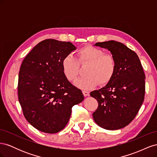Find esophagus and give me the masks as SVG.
Instances as JSON below:
<instances>
[{
    "label": "esophagus",
    "mask_w": 157,
    "mask_h": 157,
    "mask_svg": "<svg viewBox=\"0 0 157 157\" xmlns=\"http://www.w3.org/2000/svg\"><path fill=\"white\" fill-rule=\"evenodd\" d=\"M82 94L84 96L86 97V96H90V92H88V91H85V90H84V91H82Z\"/></svg>",
    "instance_id": "esophagus-1"
}]
</instances>
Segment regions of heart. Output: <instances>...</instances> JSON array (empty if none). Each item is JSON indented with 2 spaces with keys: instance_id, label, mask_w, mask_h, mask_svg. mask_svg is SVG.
I'll list each match as a JSON object with an SVG mask.
<instances>
[{
  "instance_id": "1",
  "label": "heart",
  "mask_w": 157,
  "mask_h": 157,
  "mask_svg": "<svg viewBox=\"0 0 157 157\" xmlns=\"http://www.w3.org/2000/svg\"><path fill=\"white\" fill-rule=\"evenodd\" d=\"M78 59L70 55L66 56L61 61V68L65 77L71 82L77 80L79 75V65L88 63L86 74L87 76L79 79L76 86L82 90H90L99 83L101 86L111 81L115 75L116 63L110 54H104L103 50L96 47L85 46L77 52Z\"/></svg>"
}]
</instances>
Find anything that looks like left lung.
<instances>
[{
  "instance_id": "8db88e82",
  "label": "left lung",
  "mask_w": 157,
  "mask_h": 157,
  "mask_svg": "<svg viewBox=\"0 0 157 157\" xmlns=\"http://www.w3.org/2000/svg\"><path fill=\"white\" fill-rule=\"evenodd\" d=\"M94 46L111 52L115 61L116 69L110 82L90 93L98 101L93 118L104 129H121L133 121L144 102V69L136 52L121 42L109 40L97 42Z\"/></svg>"
}]
</instances>
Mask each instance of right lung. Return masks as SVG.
Instances as JSON below:
<instances>
[{"instance_id": "right-lung-1", "label": "right lung", "mask_w": 157, "mask_h": 157, "mask_svg": "<svg viewBox=\"0 0 157 157\" xmlns=\"http://www.w3.org/2000/svg\"><path fill=\"white\" fill-rule=\"evenodd\" d=\"M76 50L70 42L46 39L23 59L19 72L18 99L33 127L54 134L67 125L73 106L83 101L81 90L65 77L61 61Z\"/></svg>"}]
</instances>
